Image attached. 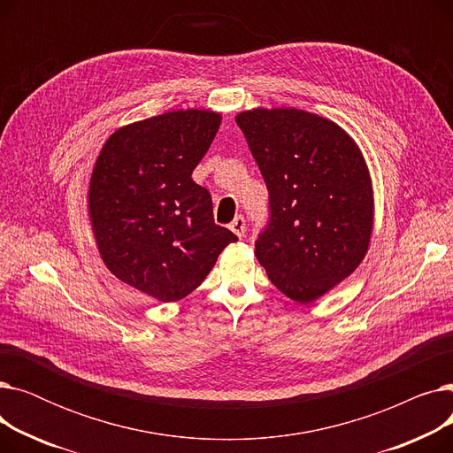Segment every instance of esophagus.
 <instances>
[{
  "instance_id": "obj_1",
  "label": "esophagus",
  "mask_w": 453,
  "mask_h": 453,
  "mask_svg": "<svg viewBox=\"0 0 453 453\" xmlns=\"http://www.w3.org/2000/svg\"><path fill=\"white\" fill-rule=\"evenodd\" d=\"M229 229L236 236H239V239H242V236L246 234V220H244V217H241V214H239V217H234V220L229 224Z\"/></svg>"
}]
</instances>
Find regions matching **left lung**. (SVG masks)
Returning a JSON list of instances; mask_svg holds the SVG:
<instances>
[{"instance_id":"obj_1","label":"left lung","mask_w":453,"mask_h":453,"mask_svg":"<svg viewBox=\"0 0 453 453\" xmlns=\"http://www.w3.org/2000/svg\"><path fill=\"white\" fill-rule=\"evenodd\" d=\"M236 125L270 193L255 255L284 296L312 303L369 250L374 200L364 154L334 121L304 110L255 108Z\"/></svg>"}]
</instances>
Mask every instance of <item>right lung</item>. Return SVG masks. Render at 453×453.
<instances>
[{
  "mask_svg": "<svg viewBox=\"0 0 453 453\" xmlns=\"http://www.w3.org/2000/svg\"><path fill=\"white\" fill-rule=\"evenodd\" d=\"M222 115L174 110L115 130L95 161L88 214L106 268L161 303L198 288L236 234L212 219L209 190L190 174Z\"/></svg>",
  "mask_w": 453,
  "mask_h": 453,
  "instance_id": "1",
  "label": "right lung"
}]
</instances>
